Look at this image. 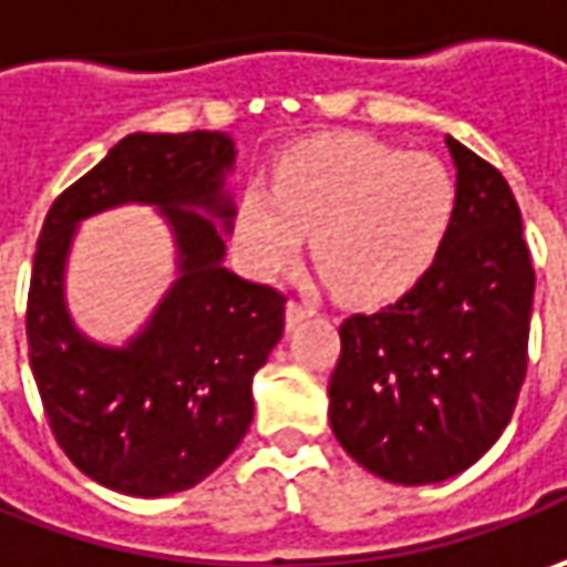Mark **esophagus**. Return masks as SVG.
<instances>
[{
    "label": "esophagus",
    "instance_id": "1",
    "mask_svg": "<svg viewBox=\"0 0 567 567\" xmlns=\"http://www.w3.org/2000/svg\"><path fill=\"white\" fill-rule=\"evenodd\" d=\"M313 313H317V307H310V303H303V301H288V307H285L288 326L307 320V317H313Z\"/></svg>",
    "mask_w": 567,
    "mask_h": 567
}]
</instances>
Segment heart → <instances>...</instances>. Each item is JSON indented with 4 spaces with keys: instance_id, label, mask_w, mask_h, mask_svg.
Segmentation results:
<instances>
[{
    "instance_id": "obj_1",
    "label": "heart",
    "mask_w": 567,
    "mask_h": 567,
    "mask_svg": "<svg viewBox=\"0 0 567 567\" xmlns=\"http://www.w3.org/2000/svg\"><path fill=\"white\" fill-rule=\"evenodd\" d=\"M455 209V175L436 156L367 134H332L291 150L272 185L241 190L235 247L254 276L276 279L310 231L326 282L351 301H389L436 264Z\"/></svg>"
}]
</instances>
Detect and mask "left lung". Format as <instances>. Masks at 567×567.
<instances>
[{"instance_id":"obj_1","label":"left lung","mask_w":567,"mask_h":567,"mask_svg":"<svg viewBox=\"0 0 567 567\" xmlns=\"http://www.w3.org/2000/svg\"><path fill=\"white\" fill-rule=\"evenodd\" d=\"M458 209L436 264L399 301L351 313L329 377V423L370 474L423 486L502 436L527 373L534 266L508 182L445 137Z\"/></svg>"}]
</instances>
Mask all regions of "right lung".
Segmentation results:
<instances>
[{
  "label": "right lung",
  "mask_w": 567,
  "mask_h": 567,
  "mask_svg": "<svg viewBox=\"0 0 567 567\" xmlns=\"http://www.w3.org/2000/svg\"><path fill=\"white\" fill-rule=\"evenodd\" d=\"M231 163L235 144L219 131L127 134L55 197L37 238L30 370L62 452L115 493L156 498L209 477L245 440L254 373L282 339L285 295L228 272L223 231L205 219L231 228ZM122 203L161 206L179 279L137 340L106 349L73 329L61 279L73 225Z\"/></svg>",
  "instance_id": "add662e5"
}]
</instances>
